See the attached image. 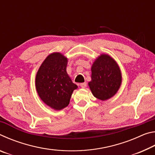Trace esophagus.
Listing matches in <instances>:
<instances>
[{
	"instance_id": "34e87169",
	"label": "esophagus",
	"mask_w": 155,
	"mask_h": 155,
	"mask_svg": "<svg viewBox=\"0 0 155 155\" xmlns=\"http://www.w3.org/2000/svg\"><path fill=\"white\" fill-rule=\"evenodd\" d=\"M80 86L82 88H85L86 87H87V83H81L80 84Z\"/></svg>"
}]
</instances>
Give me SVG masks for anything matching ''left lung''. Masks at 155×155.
Segmentation results:
<instances>
[{
  "label": "left lung",
  "instance_id": "obj_1",
  "mask_svg": "<svg viewBox=\"0 0 155 155\" xmlns=\"http://www.w3.org/2000/svg\"><path fill=\"white\" fill-rule=\"evenodd\" d=\"M91 81L88 83L94 97L107 101L117 92L122 84V73L114 59L107 54H101L91 65Z\"/></svg>",
  "mask_w": 155,
  "mask_h": 155
}]
</instances>
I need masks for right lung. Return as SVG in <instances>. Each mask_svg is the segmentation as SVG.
<instances>
[{
    "mask_svg": "<svg viewBox=\"0 0 155 155\" xmlns=\"http://www.w3.org/2000/svg\"><path fill=\"white\" fill-rule=\"evenodd\" d=\"M68 58L61 52H52L41 64L35 77L38 96L47 106L54 110H61L70 103V100L78 86L68 74Z\"/></svg>",
    "mask_w": 155,
    "mask_h": 155,
    "instance_id": "add662e5",
    "label": "right lung"
}]
</instances>
